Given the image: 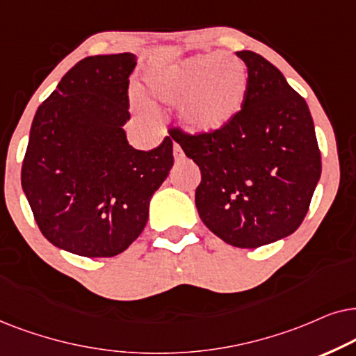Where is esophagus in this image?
I'll return each instance as SVG.
<instances>
[{
	"label": "esophagus",
	"mask_w": 356,
	"mask_h": 356,
	"mask_svg": "<svg viewBox=\"0 0 356 356\" xmlns=\"http://www.w3.org/2000/svg\"><path fill=\"white\" fill-rule=\"evenodd\" d=\"M174 158H175V161H182L184 159V151L177 143H174Z\"/></svg>",
	"instance_id": "obj_1"
}]
</instances>
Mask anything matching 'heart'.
<instances>
[{
    "label": "heart",
    "instance_id": "obj_1",
    "mask_svg": "<svg viewBox=\"0 0 356 356\" xmlns=\"http://www.w3.org/2000/svg\"><path fill=\"white\" fill-rule=\"evenodd\" d=\"M249 73L243 61L220 54L195 55L148 76L156 102H184L182 120L195 134L220 130L243 107Z\"/></svg>",
    "mask_w": 356,
    "mask_h": 356
}]
</instances>
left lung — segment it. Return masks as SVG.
<instances>
[{
  "mask_svg": "<svg viewBox=\"0 0 356 356\" xmlns=\"http://www.w3.org/2000/svg\"><path fill=\"white\" fill-rule=\"evenodd\" d=\"M248 66L241 111L220 130H169L202 172L195 205L205 226L241 249L286 238L305 220L321 177L309 107L268 60L236 51Z\"/></svg>",
  "mask_w": 356,
  "mask_h": 356,
  "instance_id": "left-lung-1",
  "label": "left lung"
}]
</instances>
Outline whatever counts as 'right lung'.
<instances>
[{"label":"right lung","mask_w":356,"mask_h":356,"mask_svg":"<svg viewBox=\"0 0 356 356\" xmlns=\"http://www.w3.org/2000/svg\"><path fill=\"white\" fill-rule=\"evenodd\" d=\"M134 54L78 61L37 108L21 184L42 234L83 257H113L145 229L149 200L174 164L172 140L127 141Z\"/></svg>","instance_id":"add662e5"}]
</instances>
